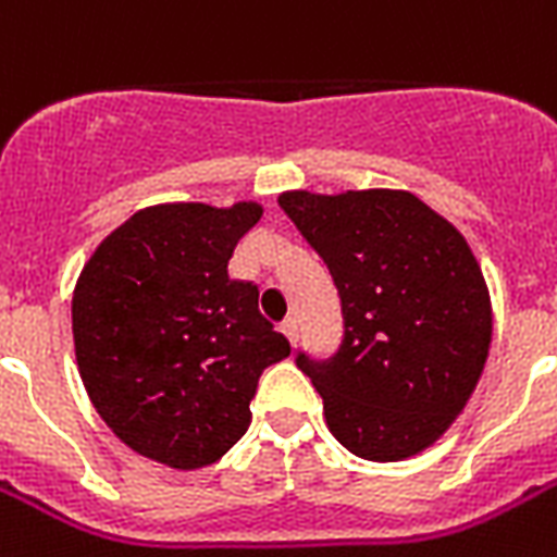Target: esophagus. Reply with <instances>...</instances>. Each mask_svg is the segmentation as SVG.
I'll list each match as a JSON object with an SVG mask.
<instances>
[{"mask_svg":"<svg viewBox=\"0 0 557 557\" xmlns=\"http://www.w3.org/2000/svg\"><path fill=\"white\" fill-rule=\"evenodd\" d=\"M280 332H283V335L288 338V344L295 347V341H297V321H295V318H286V321L280 323Z\"/></svg>","mask_w":557,"mask_h":557,"instance_id":"1","label":"esophagus"}]
</instances>
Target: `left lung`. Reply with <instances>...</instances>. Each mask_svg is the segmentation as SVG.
<instances>
[{
	"mask_svg": "<svg viewBox=\"0 0 557 557\" xmlns=\"http://www.w3.org/2000/svg\"><path fill=\"white\" fill-rule=\"evenodd\" d=\"M277 201L341 295L338 352L297 356L332 436L370 462L422 454L466 410L492 347V297L466 236L389 187Z\"/></svg>",
	"mask_w": 557,
	"mask_h": 557,
	"instance_id": "1",
	"label": "left lung"
}]
</instances>
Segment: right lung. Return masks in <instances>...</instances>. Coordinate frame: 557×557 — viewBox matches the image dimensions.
Wrapping results in <instances>:
<instances>
[{
  "label": "right lung",
  "mask_w": 557,
  "mask_h": 557,
  "mask_svg": "<svg viewBox=\"0 0 557 557\" xmlns=\"http://www.w3.org/2000/svg\"><path fill=\"white\" fill-rule=\"evenodd\" d=\"M257 201L150 205L117 225L83 265L72 297L74 356L107 428L135 454L196 471L251 424L262 370L292 352L231 280Z\"/></svg>",
  "instance_id": "add662e5"
}]
</instances>
